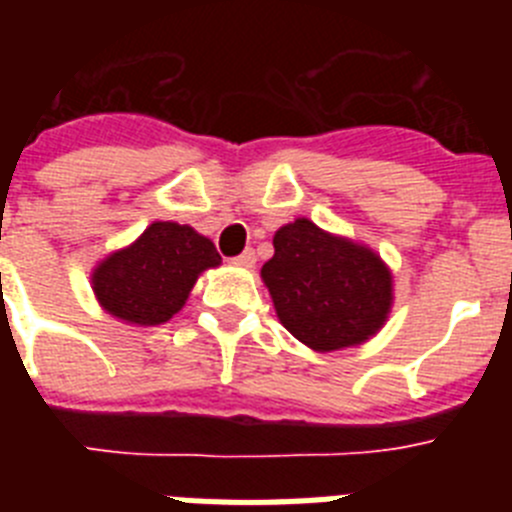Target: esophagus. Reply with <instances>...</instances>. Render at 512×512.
Instances as JSON below:
<instances>
[{
    "label": "esophagus",
    "instance_id": "34e87169",
    "mask_svg": "<svg viewBox=\"0 0 512 512\" xmlns=\"http://www.w3.org/2000/svg\"><path fill=\"white\" fill-rule=\"evenodd\" d=\"M233 266H238V269H253V264H256V253L253 251H243L241 256H235L233 261H230Z\"/></svg>",
    "mask_w": 512,
    "mask_h": 512
}]
</instances>
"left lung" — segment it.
I'll use <instances>...</instances> for the list:
<instances>
[{
    "label": "left lung",
    "mask_w": 512,
    "mask_h": 512,
    "mask_svg": "<svg viewBox=\"0 0 512 512\" xmlns=\"http://www.w3.org/2000/svg\"><path fill=\"white\" fill-rule=\"evenodd\" d=\"M277 318L312 351H341L377 336L392 310V271L372 248L297 217L274 233L261 266Z\"/></svg>",
    "instance_id": "8db88e82"
}]
</instances>
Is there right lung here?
<instances>
[{
    "label": "right lung",
    "instance_id": "right-lung-1",
    "mask_svg": "<svg viewBox=\"0 0 512 512\" xmlns=\"http://www.w3.org/2000/svg\"><path fill=\"white\" fill-rule=\"evenodd\" d=\"M220 266L215 243L189 225L151 223L138 241L110 253L92 271V289L112 318L161 325L182 310L205 269Z\"/></svg>",
    "mask_w": 512,
    "mask_h": 512
}]
</instances>
